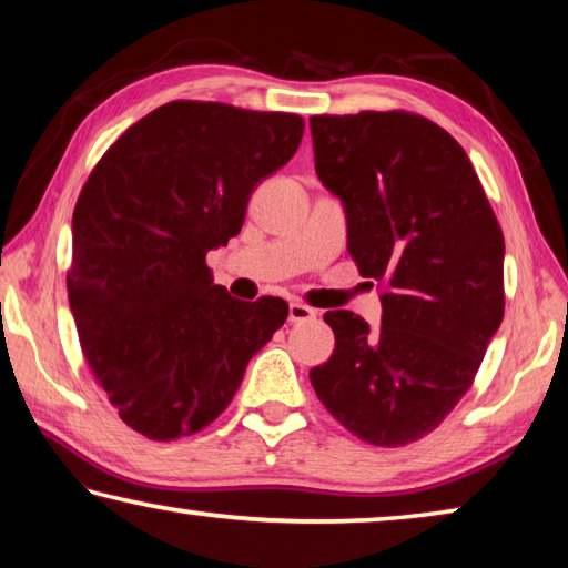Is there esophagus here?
Here are the masks:
<instances>
[{
	"instance_id": "1",
	"label": "esophagus",
	"mask_w": 568,
	"mask_h": 568,
	"mask_svg": "<svg viewBox=\"0 0 568 568\" xmlns=\"http://www.w3.org/2000/svg\"><path fill=\"white\" fill-rule=\"evenodd\" d=\"M315 318V311L311 305H305L301 301L291 303V311H287V321L291 323H303V321H313Z\"/></svg>"
}]
</instances>
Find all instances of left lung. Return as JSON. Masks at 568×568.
<instances>
[{
	"instance_id": "8db88e82",
	"label": "left lung",
	"mask_w": 568,
	"mask_h": 568,
	"mask_svg": "<svg viewBox=\"0 0 568 568\" xmlns=\"http://www.w3.org/2000/svg\"><path fill=\"white\" fill-rule=\"evenodd\" d=\"M315 172L343 200L348 253L378 281L383 318L331 311L311 383L365 444L398 448L440 426L474 386L504 321V233L464 148L428 118L313 114Z\"/></svg>"
}]
</instances>
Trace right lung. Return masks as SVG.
Here are the masks:
<instances>
[{
	"mask_svg": "<svg viewBox=\"0 0 568 568\" xmlns=\"http://www.w3.org/2000/svg\"><path fill=\"white\" fill-rule=\"evenodd\" d=\"M303 128L293 112L168 102L112 142L77 197L67 291L82 355L150 440L210 426L287 318L283 297L227 295L205 255L240 233Z\"/></svg>",
	"mask_w": 568,
	"mask_h": 568,
	"instance_id": "1",
	"label": "right lung"
}]
</instances>
